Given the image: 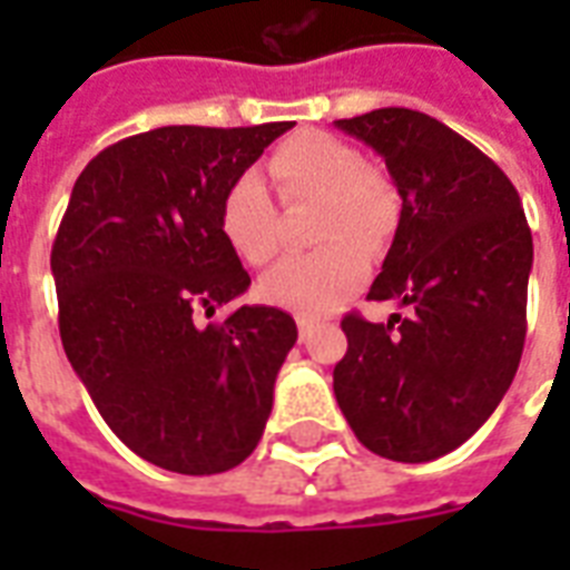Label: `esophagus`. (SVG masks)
Returning a JSON list of instances; mask_svg holds the SVG:
<instances>
[{"label": "esophagus", "instance_id": "1", "mask_svg": "<svg viewBox=\"0 0 570 570\" xmlns=\"http://www.w3.org/2000/svg\"><path fill=\"white\" fill-rule=\"evenodd\" d=\"M295 322H298V337H311V331H313V320H311V316H298V320H295Z\"/></svg>", "mask_w": 570, "mask_h": 570}]
</instances>
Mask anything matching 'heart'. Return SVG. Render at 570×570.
<instances>
[{
	"instance_id": "b5f03b06",
	"label": "heart",
	"mask_w": 570,
	"mask_h": 570,
	"mask_svg": "<svg viewBox=\"0 0 570 570\" xmlns=\"http://www.w3.org/2000/svg\"><path fill=\"white\" fill-rule=\"evenodd\" d=\"M268 177L286 204L320 200L316 242H328L311 254H289L259 281V298L302 316H325L352 298L370 277V254L396 218V197L379 171L366 168L361 150L328 132H295L268 156ZM218 227L239 259L259 266L281 245L277 209L266 183L254 171L239 174L224 189Z\"/></svg>"
}]
</instances>
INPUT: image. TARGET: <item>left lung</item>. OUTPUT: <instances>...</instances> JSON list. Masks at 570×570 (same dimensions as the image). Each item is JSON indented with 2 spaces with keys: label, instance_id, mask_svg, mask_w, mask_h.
I'll return each mask as SVG.
<instances>
[{
  "label": "left lung",
  "instance_id": "8db88e82",
  "mask_svg": "<svg viewBox=\"0 0 570 570\" xmlns=\"http://www.w3.org/2000/svg\"><path fill=\"white\" fill-rule=\"evenodd\" d=\"M384 159L402 197L373 302L407 316L343 320L334 396L366 450L434 461L468 441L512 384L527 337L532 233L512 180L468 138L414 109L334 120Z\"/></svg>",
  "mask_w": 570,
  "mask_h": 570
}]
</instances>
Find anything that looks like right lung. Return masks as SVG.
I'll list each match as a JSON object with an SVG mask.
<instances>
[{"label":"right lung","mask_w":570,"mask_h":570,"mask_svg":"<svg viewBox=\"0 0 570 570\" xmlns=\"http://www.w3.org/2000/svg\"><path fill=\"white\" fill-rule=\"evenodd\" d=\"M295 124L159 127L85 165L52 245L58 331L109 429L156 468L209 476L248 459L298 340L289 313L242 304L224 189Z\"/></svg>","instance_id":"add662e5"}]
</instances>
